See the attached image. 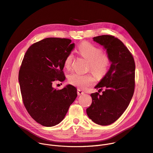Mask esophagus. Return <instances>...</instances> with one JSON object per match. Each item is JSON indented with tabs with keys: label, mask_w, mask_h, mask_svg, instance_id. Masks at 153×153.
I'll return each mask as SVG.
<instances>
[{
	"label": "esophagus",
	"mask_w": 153,
	"mask_h": 153,
	"mask_svg": "<svg viewBox=\"0 0 153 153\" xmlns=\"http://www.w3.org/2000/svg\"><path fill=\"white\" fill-rule=\"evenodd\" d=\"M77 94H78V96L83 95V94H84V92H83V91H82L81 89H78V90H77Z\"/></svg>",
	"instance_id": "1"
}]
</instances>
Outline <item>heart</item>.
I'll return each mask as SVG.
<instances>
[{"instance_id":"1","label":"heart","mask_w":153,"mask_h":153,"mask_svg":"<svg viewBox=\"0 0 153 153\" xmlns=\"http://www.w3.org/2000/svg\"><path fill=\"white\" fill-rule=\"evenodd\" d=\"M78 53L89 61V68L97 78L104 76L108 72L111 60L106 53H102L99 47L90 42H83L78 47ZM74 60L73 53H69L64 60L65 67L69 69L72 67ZM69 83L81 89H86L95 83V78L91 74L83 75L74 73L68 77Z\"/></svg>"}]
</instances>
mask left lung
I'll use <instances>...</instances> for the list:
<instances>
[{
  "label": "left lung",
  "mask_w": 153,
  "mask_h": 153,
  "mask_svg": "<svg viewBox=\"0 0 153 153\" xmlns=\"http://www.w3.org/2000/svg\"><path fill=\"white\" fill-rule=\"evenodd\" d=\"M93 40L103 46L111 60L108 72L95 86L102 94L92 93V103L86 109L89 118L101 126L115 122L128 106L134 92L135 64L132 54L114 36L103 35Z\"/></svg>",
  "instance_id": "left-lung-1"
}]
</instances>
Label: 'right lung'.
<instances>
[{
  "instance_id": "add662e5",
  "label": "right lung",
  "mask_w": 153,
  "mask_h": 153,
  "mask_svg": "<svg viewBox=\"0 0 153 153\" xmlns=\"http://www.w3.org/2000/svg\"><path fill=\"white\" fill-rule=\"evenodd\" d=\"M67 39L46 38L32 45L26 51L19 72L23 103L32 118L46 127L60 123L77 97L75 86L61 90L53 87L63 81L66 56L75 47Z\"/></svg>"
}]
</instances>
